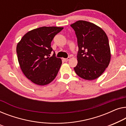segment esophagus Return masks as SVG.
<instances>
[{"mask_svg": "<svg viewBox=\"0 0 126 126\" xmlns=\"http://www.w3.org/2000/svg\"><path fill=\"white\" fill-rule=\"evenodd\" d=\"M70 59V57H68V58H65V59H63V60H64V61L65 62H68Z\"/></svg>", "mask_w": 126, "mask_h": 126, "instance_id": "1", "label": "esophagus"}]
</instances>
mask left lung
Segmentation results:
<instances>
[{
    "mask_svg": "<svg viewBox=\"0 0 126 126\" xmlns=\"http://www.w3.org/2000/svg\"><path fill=\"white\" fill-rule=\"evenodd\" d=\"M75 31L79 51L76 74L86 80H94L103 73L111 60L108 37L93 23L78 20L71 24Z\"/></svg>",
    "mask_w": 126,
    "mask_h": 126,
    "instance_id": "8db88e82",
    "label": "left lung"
}]
</instances>
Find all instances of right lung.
<instances>
[{
	"instance_id": "obj_1",
	"label": "right lung",
	"mask_w": 126,
	"mask_h": 126,
	"mask_svg": "<svg viewBox=\"0 0 126 126\" xmlns=\"http://www.w3.org/2000/svg\"><path fill=\"white\" fill-rule=\"evenodd\" d=\"M63 27H42L26 33L16 46L19 65L24 75L35 84L45 86L57 75L62 65L55 52L51 57V43Z\"/></svg>"
}]
</instances>
